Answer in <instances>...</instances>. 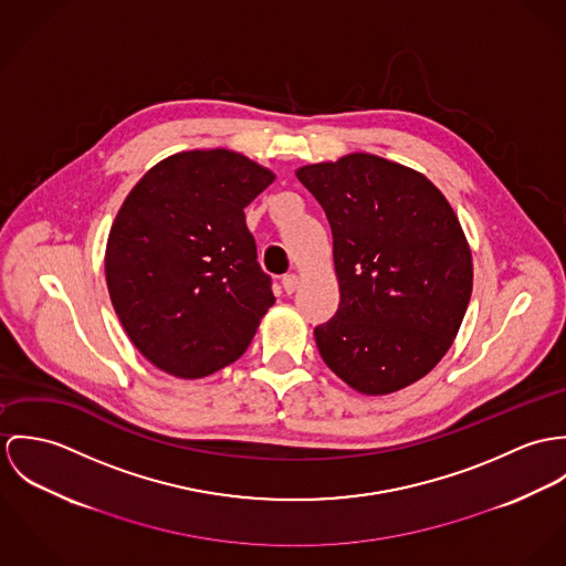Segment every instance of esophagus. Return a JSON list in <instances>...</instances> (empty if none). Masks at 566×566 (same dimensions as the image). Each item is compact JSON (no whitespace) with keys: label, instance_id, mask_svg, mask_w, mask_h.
Masks as SVG:
<instances>
[{"label":"esophagus","instance_id":"obj_1","mask_svg":"<svg viewBox=\"0 0 566 566\" xmlns=\"http://www.w3.org/2000/svg\"><path fill=\"white\" fill-rule=\"evenodd\" d=\"M282 286H284V291H286L289 295H293V293L297 291V286H300V277H297L295 273H289V275L282 277Z\"/></svg>","mask_w":566,"mask_h":566}]
</instances>
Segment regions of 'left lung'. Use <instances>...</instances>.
Returning <instances> with one entry per match:
<instances>
[{"instance_id": "8db88e82", "label": "left lung", "mask_w": 566, "mask_h": 566, "mask_svg": "<svg viewBox=\"0 0 566 566\" xmlns=\"http://www.w3.org/2000/svg\"><path fill=\"white\" fill-rule=\"evenodd\" d=\"M325 210L340 289L314 327L323 363L365 395L428 376L451 347L473 289L471 250L423 174L374 154L297 169Z\"/></svg>"}]
</instances>
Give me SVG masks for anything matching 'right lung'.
<instances>
[{
  "mask_svg": "<svg viewBox=\"0 0 566 566\" xmlns=\"http://www.w3.org/2000/svg\"><path fill=\"white\" fill-rule=\"evenodd\" d=\"M275 176L230 149L165 158L129 195L106 245L108 293L134 347L185 379L239 360L273 306L245 208Z\"/></svg>",
  "mask_w": 566,
  "mask_h": 566,
  "instance_id": "add662e5",
  "label": "right lung"
}]
</instances>
